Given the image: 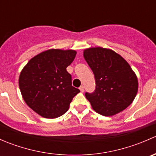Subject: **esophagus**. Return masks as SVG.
<instances>
[{"mask_svg": "<svg viewBox=\"0 0 156 156\" xmlns=\"http://www.w3.org/2000/svg\"><path fill=\"white\" fill-rule=\"evenodd\" d=\"M79 90H80V91H81V93H83V92H84V86H82V85H81V87H79Z\"/></svg>", "mask_w": 156, "mask_h": 156, "instance_id": "1", "label": "esophagus"}]
</instances>
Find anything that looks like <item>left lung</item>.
I'll return each instance as SVG.
<instances>
[{"mask_svg":"<svg viewBox=\"0 0 156 156\" xmlns=\"http://www.w3.org/2000/svg\"><path fill=\"white\" fill-rule=\"evenodd\" d=\"M84 58L94 75L96 89L85 97L93 109L112 116L130 106L138 90V80L128 62L111 49L101 47L84 50Z\"/></svg>","mask_w":156,"mask_h":156,"instance_id":"left-lung-1","label":"left lung"}]
</instances>
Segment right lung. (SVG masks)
Segmentation results:
<instances>
[{
	"mask_svg": "<svg viewBox=\"0 0 156 156\" xmlns=\"http://www.w3.org/2000/svg\"><path fill=\"white\" fill-rule=\"evenodd\" d=\"M76 53L74 50H45L31 58L20 72L19 86L23 100L39 115L59 117L80 92L72 85V77L66 71Z\"/></svg>",
	"mask_w": 156,
	"mask_h": 156,
	"instance_id": "obj_1",
	"label": "right lung"
}]
</instances>
